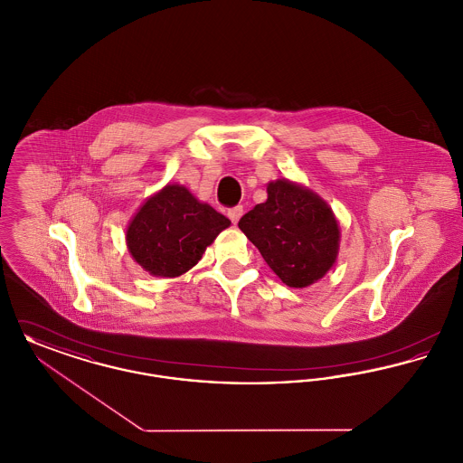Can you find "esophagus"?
Segmentation results:
<instances>
[{
	"instance_id": "1",
	"label": "esophagus",
	"mask_w": 463,
	"mask_h": 463,
	"mask_svg": "<svg viewBox=\"0 0 463 463\" xmlns=\"http://www.w3.org/2000/svg\"><path fill=\"white\" fill-rule=\"evenodd\" d=\"M227 217L232 221V223H238L242 217V206H234L227 212Z\"/></svg>"
}]
</instances>
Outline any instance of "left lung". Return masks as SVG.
<instances>
[{"mask_svg":"<svg viewBox=\"0 0 463 463\" xmlns=\"http://www.w3.org/2000/svg\"><path fill=\"white\" fill-rule=\"evenodd\" d=\"M238 225L289 288L319 281L338 255L340 229L328 203L287 178L269 182L267 201Z\"/></svg>","mask_w":463,"mask_h":463,"instance_id":"left-lung-1","label":"left lung"}]
</instances>
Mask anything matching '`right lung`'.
Here are the masks:
<instances>
[{"label": "right lung", "instance_id": "obj_1", "mask_svg": "<svg viewBox=\"0 0 463 463\" xmlns=\"http://www.w3.org/2000/svg\"><path fill=\"white\" fill-rule=\"evenodd\" d=\"M231 221L194 198L187 187L168 184L147 199L127 229L133 260L156 278H176L198 264Z\"/></svg>", "mask_w": 463, "mask_h": 463}]
</instances>
